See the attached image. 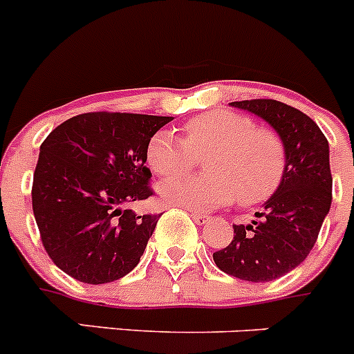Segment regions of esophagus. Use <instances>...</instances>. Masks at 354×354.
Masks as SVG:
<instances>
[{"mask_svg": "<svg viewBox=\"0 0 354 354\" xmlns=\"http://www.w3.org/2000/svg\"><path fill=\"white\" fill-rule=\"evenodd\" d=\"M190 216H192V220L197 223V225H204V223L209 222V216H207V214H203V213H190Z\"/></svg>", "mask_w": 354, "mask_h": 354, "instance_id": "esophagus-1", "label": "esophagus"}]
</instances>
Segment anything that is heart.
I'll return each instance as SVG.
<instances>
[{"instance_id":"1","label":"heart","mask_w":354,"mask_h":354,"mask_svg":"<svg viewBox=\"0 0 354 354\" xmlns=\"http://www.w3.org/2000/svg\"><path fill=\"white\" fill-rule=\"evenodd\" d=\"M183 138L160 129L147 147L148 166L160 176L188 171L196 155L211 153L206 171L211 174H180L158 187V196L169 206L211 211L232 203H263L281 185L286 150L279 134L257 127L248 115L232 110H211L183 125Z\"/></svg>"}]
</instances>
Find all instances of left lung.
<instances>
[{
  "mask_svg": "<svg viewBox=\"0 0 354 354\" xmlns=\"http://www.w3.org/2000/svg\"><path fill=\"white\" fill-rule=\"evenodd\" d=\"M267 122L285 143L281 185L257 213L260 222L234 225V239L213 253L216 267L244 281H272L295 269L318 239L332 204L328 141L313 118L274 99L234 101Z\"/></svg>",
  "mask_w": 354,
  "mask_h": 354,
  "instance_id": "8db88e82",
  "label": "left lung"
}]
</instances>
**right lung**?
Instances as JSON below:
<instances>
[{"label":"right lung","instance_id":"add662e5","mask_svg":"<svg viewBox=\"0 0 354 354\" xmlns=\"http://www.w3.org/2000/svg\"><path fill=\"white\" fill-rule=\"evenodd\" d=\"M173 117L94 111L62 122L39 147L32 213L52 262L88 285L140 263L160 214L125 209L153 194L150 138Z\"/></svg>","mask_w":354,"mask_h":354}]
</instances>
